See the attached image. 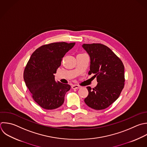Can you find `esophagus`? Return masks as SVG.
<instances>
[{
    "label": "esophagus",
    "instance_id": "1",
    "mask_svg": "<svg viewBox=\"0 0 147 147\" xmlns=\"http://www.w3.org/2000/svg\"><path fill=\"white\" fill-rule=\"evenodd\" d=\"M81 88V87L80 86H79V85L75 84V85H72V89H78V88Z\"/></svg>",
    "mask_w": 147,
    "mask_h": 147
}]
</instances>
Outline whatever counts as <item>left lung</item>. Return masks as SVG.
I'll return each instance as SVG.
<instances>
[{
	"mask_svg": "<svg viewBox=\"0 0 147 147\" xmlns=\"http://www.w3.org/2000/svg\"><path fill=\"white\" fill-rule=\"evenodd\" d=\"M90 57L88 75L94 74L98 84L87 87L86 104L95 110H103L115 102L124 87V65L121 59L107 46L101 44H83Z\"/></svg>",
	"mask_w": 147,
	"mask_h": 147,
	"instance_id": "1",
	"label": "left lung"
}]
</instances>
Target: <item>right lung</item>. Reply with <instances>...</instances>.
Listing matches in <instances>:
<instances>
[{"mask_svg":"<svg viewBox=\"0 0 147 147\" xmlns=\"http://www.w3.org/2000/svg\"><path fill=\"white\" fill-rule=\"evenodd\" d=\"M75 42H53L37 48L32 55L24 73L26 86L34 100L42 108L55 109L64 101L70 85L55 80L54 74L61 65L65 53Z\"/></svg>","mask_w":147,"mask_h":147,"instance_id":"1","label":"right lung"}]
</instances>
